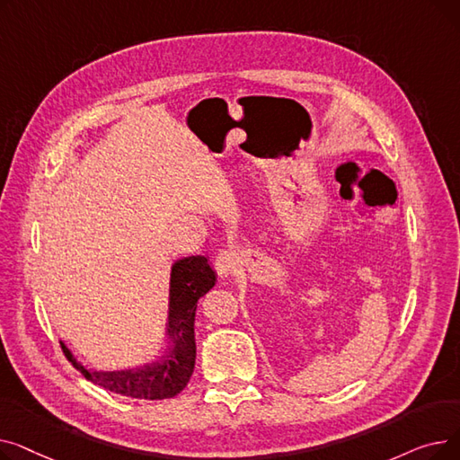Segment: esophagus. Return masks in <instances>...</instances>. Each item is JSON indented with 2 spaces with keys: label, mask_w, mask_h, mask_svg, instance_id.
<instances>
[{
  "label": "esophagus",
  "mask_w": 460,
  "mask_h": 460,
  "mask_svg": "<svg viewBox=\"0 0 460 460\" xmlns=\"http://www.w3.org/2000/svg\"><path fill=\"white\" fill-rule=\"evenodd\" d=\"M240 264V255L234 250H224L216 255L214 261V267L217 270V274L227 278L234 272V269Z\"/></svg>",
  "instance_id": "34e87169"
}]
</instances>
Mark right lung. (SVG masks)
Listing matches in <instances>:
<instances>
[{
    "mask_svg": "<svg viewBox=\"0 0 460 460\" xmlns=\"http://www.w3.org/2000/svg\"><path fill=\"white\" fill-rule=\"evenodd\" d=\"M216 285V272L205 255L181 257L169 272V298L164 341L158 354L125 369H93L84 366L61 341L66 358L87 380L108 392L145 401L172 399L181 394L196 367L198 300Z\"/></svg>",
    "mask_w": 460,
    "mask_h": 460,
    "instance_id": "obj_1",
    "label": "right lung"
}]
</instances>
